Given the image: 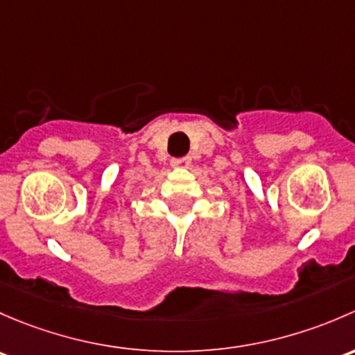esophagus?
Returning a JSON list of instances; mask_svg holds the SVG:
<instances>
[{
  "label": "esophagus",
  "instance_id": "1",
  "mask_svg": "<svg viewBox=\"0 0 355 355\" xmlns=\"http://www.w3.org/2000/svg\"><path fill=\"white\" fill-rule=\"evenodd\" d=\"M171 166L176 167V169H188L191 166V159L189 157H179V159L171 160Z\"/></svg>",
  "mask_w": 355,
  "mask_h": 355
}]
</instances>
